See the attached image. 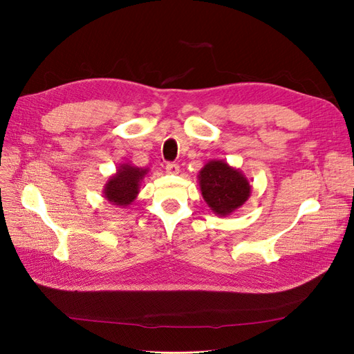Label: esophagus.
Instances as JSON below:
<instances>
[{
  "label": "esophagus",
  "instance_id": "34e87169",
  "mask_svg": "<svg viewBox=\"0 0 354 354\" xmlns=\"http://www.w3.org/2000/svg\"><path fill=\"white\" fill-rule=\"evenodd\" d=\"M178 168H180L178 164H176V162H167V165H165V169L168 174H177Z\"/></svg>",
  "mask_w": 354,
  "mask_h": 354
}]
</instances>
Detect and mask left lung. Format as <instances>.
Returning <instances> with one entry per match:
<instances>
[{
    "label": "left lung",
    "instance_id": "8db88e82",
    "mask_svg": "<svg viewBox=\"0 0 354 354\" xmlns=\"http://www.w3.org/2000/svg\"><path fill=\"white\" fill-rule=\"evenodd\" d=\"M199 185L203 199L218 216H227L239 208L251 194L248 180L241 171L223 160H212L201 169Z\"/></svg>",
    "mask_w": 354,
    "mask_h": 354
}]
</instances>
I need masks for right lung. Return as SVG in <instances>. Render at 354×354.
Instances as JSON below:
<instances>
[{"label":"right lung","mask_w":354,"mask_h":354,"mask_svg":"<svg viewBox=\"0 0 354 354\" xmlns=\"http://www.w3.org/2000/svg\"><path fill=\"white\" fill-rule=\"evenodd\" d=\"M147 169L131 167L128 164L121 165L118 173L109 178L104 187V198L115 205L127 207L138 194V183L145 177Z\"/></svg>","instance_id":"right-lung-1"}]
</instances>
